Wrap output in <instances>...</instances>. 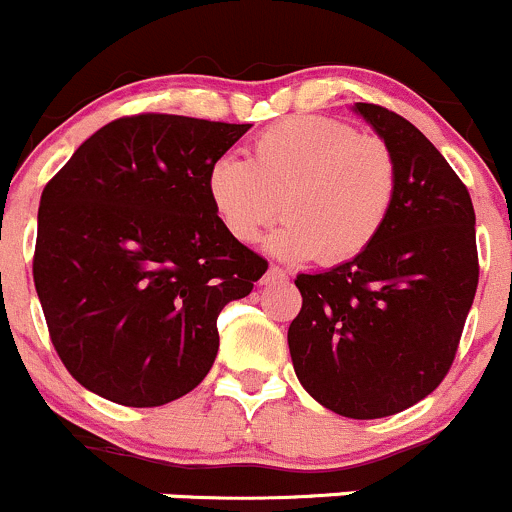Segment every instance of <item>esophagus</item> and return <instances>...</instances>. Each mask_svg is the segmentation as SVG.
I'll use <instances>...</instances> for the list:
<instances>
[{"mask_svg":"<svg viewBox=\"0 0 512 512\" xmlns=\"http://www.w3.org/2000/svg\"><path fill=\"white\" fill-rule=\"evenodd\" d=\"M286 281H288V273L283 271V268H278V266L268 268V271L263 273V278H261L263 286H276V283H286Z\"/></svg>","mask_w":512,"mask_h":512,"instance_id":"obj_1","label":"esophagus"}]
</instances>
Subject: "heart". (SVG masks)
Masks as SVG:
<instances>
[{"mask_svg":"<svg viewBox=\"0 0 512 512\" xmlns=\"http://www.w3.org/2000/svg\"><path fill=\"white\" fill-rule=\"evenodd\" d=\"M398 164L378 136L343 121L288 116L256 136L249 161L224 154L206 171L211 209L251 244L281 211L266 249L283 261L341 263L368 249L396 204Z\"/></svg>","mask_w":512,"mask_h":512,"instance_id":"obj_1","label":"heart"}]
</instances>
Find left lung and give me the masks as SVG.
<instances>
[{
	"label": "left lung",
	"mask_w": 512,
	"mask_h": 512,
	"mask_svg": "<svg viewBox=\"0 0 512 512\" xmlns=\"http://www.w3.org/2000/svg\"><path fill=\"white\" fill-rule=\"evenodd\" d=\"M353 111L396 156V204L363 254L298 273L288 351L311 398L371 421L416 406L445 378L478 288V249L473 201L443 154L383 106Z\"/></svg>",
	"instance_id": "obj_1"
}]
</instances>
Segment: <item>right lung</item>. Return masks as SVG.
<instances>
[{
    "label": "right lung",
    "instance_id": "add662e5",
    "mask_svg": "<svg viewBox=\"0 0 512 512\" xmlns=\"http://www.w3.org/2000/svg\"><path fill=\"white\" fill-rule=\"evenodd\" d=\"M251 124L139 114L101 126L44 186L34 286L86 391L154 408L194 391L221 308L268 263L221 226L206 171Z\"/></svg>",
    "mask_w": 512,
    "mask_h": 512
}]
</instances>
